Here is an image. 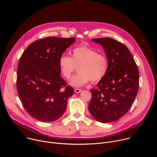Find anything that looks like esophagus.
I'll return each instance as SVG.
<instances>
[{"mask_svg": "<svg viewBox=\"0 0 157 157\" xmlns=\"http://www.w3.org/2000/svg\"><path fill=\"white\" fill-rule=\"evenodd\" d=\"M75 92L76 93H79L81 92V89H79L76 88V89H75Z\"/></svg>", "mask_w": 157, "mask_h": 157, "instance_id": "obj_1", "label": "esophagus"}]
</instances>
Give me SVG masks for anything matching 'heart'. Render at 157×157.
Returning <instances> with one entry per match:
<instances>
[{
  "instance_id": "heart-1",
  "label": "heart",
  "mask_w": 157,
  "mask_h": 157,
  "mask_svg": "<svg viewBox=\"0 0 157 157\" xmlns=\"http://www.w3.org/2000/svg\"><path fill=\"white\" fill-rule=\"evenodd\" d=\"M58 66L63 76L68 79L78 67V73L70 81L71 86L81 87L89 80L92 82L101 81L108 70V59L105 54L87 46L73 49L72 56L63 55L60 56Z\"/></svg>"
}]
</instances>
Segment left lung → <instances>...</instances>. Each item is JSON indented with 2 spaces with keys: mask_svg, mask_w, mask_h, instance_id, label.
<instances>
[{
  "mask_svg": "<svg viewBox=\"0 0 157 157\" xmlns=\"http://www.w3.org/2000/svg\"><path fill=\"white\" fill-rule=\"evenodd\" d=\"M104 49L108 70L98 82V89H91L89 110L102 123L113 122L124 116L137 94L139 74L137 66L127 47L111 38L92 39Z\"/></svg>",
  "mask_w": 157,
  "mask_h": 157,
  "instance_id": "obj_1",
  "label": "left lung"
}]
</instances>
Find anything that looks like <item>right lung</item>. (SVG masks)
<instances>
[{"mask_svg": "<svg viewBox=\"0 0 157 157\" xmlns=\"http://www.w3.org/2000/svg\"><path fill=\"white\" fill-rule=\"evenodd\" d=\"M75 38L51 36L38 40L19 59L17 76L18 96L27 113L41 122L60 118L74 90L60 76L58 61Z\"/></svg>", "mask_w": 157, "mask_h": 157, "instance_id": "right-lung-1", "label": "right lung"}]
</instances>
